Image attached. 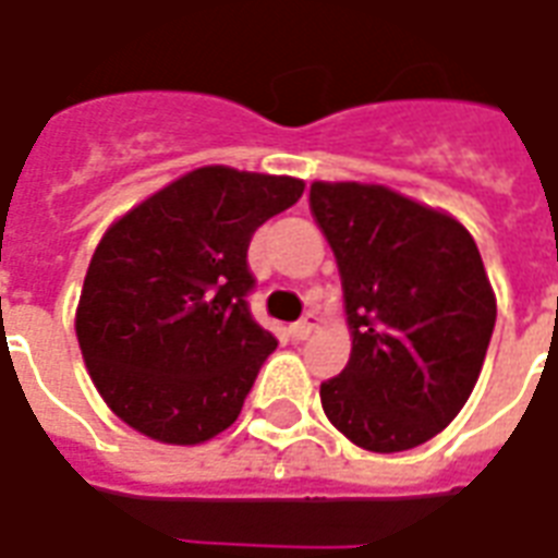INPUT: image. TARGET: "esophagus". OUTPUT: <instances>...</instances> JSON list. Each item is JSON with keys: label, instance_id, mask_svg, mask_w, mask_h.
Wrapping results in <instances>:
<instances>
[{"label": "esophagus", "instance_id": "obj_1", "mask_svg": "<svg viewBox=\"0 0 558 558\" xmlns=\"http://www.w3.org/2000/svg\"><path fill=\"white\" fill-rule=\"evenodd\" d=\"M316 328H319V316L307 314L304 319H299V323H295L290 331H292V338H295V340H307L311 335H314Z\"/></svg>", "mask_w": 558, "mask_h": 558}]
</instances>
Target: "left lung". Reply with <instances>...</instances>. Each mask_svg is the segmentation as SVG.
<instances>
[{
	"label": "left lung",
	"mask_w": 558,
	"mask_h": 558,
	"mask_svg": "<svg viewBox=\"0 0 558 558\" xmlns=\"http://www.w3.org/2000/svg\"><path fill=\"white\" fill-rule=\"evenodd\" d=\"M311 211L335 251L352 352L319 386L328 421L391 454L445 430L478 383L496 295L478 244L442 208L386 184L314 182Z\"/></svg>",
	"instance_id": "1"
}]
</instances>
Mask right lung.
Instances as JSON below:
<instances>
[{"instance_id":"obj_1","label":"right lung","mask_w":558,"mask_h":558,"mask_svg":"<svg viewBox=\"0 0 558 558\" xmlns=\"http://www.w3.org/2000/svg\"><path fill=\"white\" fill-rule=\"evenodd\" d=\"M302 179L199 167L110 223L77 304L80 352L104 403L163 445H199L239 418L278 340L256 323L247 247L299 203Z\"/></svg>"}]
</instances>
